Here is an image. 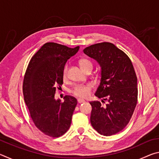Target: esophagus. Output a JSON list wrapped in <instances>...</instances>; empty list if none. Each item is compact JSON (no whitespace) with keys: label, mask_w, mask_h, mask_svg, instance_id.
Returning a JSON list of instances; mask_svg holds the SVG:
<instances>
[{"label":"esophagus","mask_w":159,"mask_h":159,"mask_svg":"<svg viewBox=\"0 0 159 159\" xmlns=\"http://www.w3.org/2000/svg\"><path fill=\"white\" fill-rule=\"evenodd\" d=\"M77 101H78V103H79V104L85 102V100H83V99H78Z\"/></svg>","instance_id":"34e87169"}]
</instances>
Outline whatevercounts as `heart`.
Segmentation results:
<instances>
[{
  "label": "heart",
  "instance_id": "b5f03b06",
  "mask_svg": "<svg viewBox=\"0 0 159 159\" xmlns=\"http://www.w3.org/2000/svg\"><path fill=\"white\" fill-rule=\"evenodd\" d=\"M79 64L83 71H84L86 68H88V67H93L92 62H91L89 60H88V59H81V60H80ZM67 69H68L67 65L64 66L62 72V76L64 79H66V78ZM93 87L94 85L93 83H85V84L78 85L76 86H75L73 90H72V93H73L74 95L79 97V98H86L90 95L91 91H92Z\"/></svg>",
  "mask_w": 159,
  "mask_h": 159
}]
</instances>
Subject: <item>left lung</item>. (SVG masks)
<instances>
[{
  "instance_id": "1",
  "label": "left lung",
  "mask_w": 159,
  "mask_h": 159,
  "mask_svg": "<svg viewBox=\"0 0 159 159\" xmlns=\"http://www.w3.org/2000/svg\"><path fill=\"white\" fill-rule=\"evenodd\" d=\"M83 52L101 67L100 83L95 95L103 99L102 103L107 101L106 105L90 102L91 125L98 133L112 135L128 125L135 109L138 93L135 71L128 56L111 43L92 45Z\"/></svg>"
}]
</instances>
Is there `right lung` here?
Listing matches in <instances>:
<instances>
[{"label":"right lung","instance_id":"1","mask_svg":"<svg viewBox=\"0 0 159 159\" xmlns=\"http://www.w3.org/2000/svg\"><path fill=\"white\" fill-rule=\"evenodd\" d=\"M79 50L56 43H46L31 57L24 78L23 94L32 120L42 133L58 138L71 125L77 104L74 97L56 100L58 86L63 84V69L66 61Z\"/></svg>","mask_w":159,"mask_h":159}]
</instances>
